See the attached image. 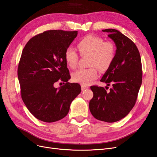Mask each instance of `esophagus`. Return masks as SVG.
<instances>
[{"label": "esophagus", "instance_id": "esophagus-1", "mask_svg": "<svg viewBox=\"0 0 157 157\" xmlns=\"http://www.w3.org/2000/svg\"><path fill=\"white\" fill-rule=\"evenodd\" d=\"M87 89H89V87H87V86H85V85H82V90H84Z\"/></svg>", "mask_w": 157, "mask_h": 157}]
</instances>
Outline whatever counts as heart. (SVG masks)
<instances>
[{"label": "heart", "mask_w": 157, "mask_h": 157, "mask_svg": "<svg viewBox=\"0 0 157 157\" xmlns=\"http://www.w3.org/2000/svg\"><path fill=\"white\" fill-rule=\"evenodd\" d=\"M77 48L82 56L88 55V68L79 69L72 74L74 82L83 85H88L98 76V70H107L113 62L116 48L111 41L95 35L90 34L79 40ZM65 61L70 68H75L78 63V55L72 48L67 49L64 53Z\"/></svg>", "instance_id": "heart-1"}]
</instances>
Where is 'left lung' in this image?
Instances as JSON below:
<instances>
[{
	"label": "left lung",
	"instance_id": "1",
	"mask_svg": "<svg viewBox=\"0 0 157 157\" xmlns=\"http://www.w3.org/2000/svg\"><path fill=\"white\" fill-rule=\"evenodd\" d=\"M102 31L108 33L117 48L113 62L100 79L112 87L107 91L91 86L93 97L89 109L97 119L113 123L124 118L134 106L142 82V67L140 52L132 40L113 29Z\"/></svg>",
	"mask_w": 157,
	"mask_h": 157
}]
</instances>
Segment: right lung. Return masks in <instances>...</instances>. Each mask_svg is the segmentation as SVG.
<instances>
[{
	"mask_svg": "<svg viewBox=\"0 0 157 157\" xmlns=\"http://www.w3.org/2000/svg\"><path fill=\"white\" fill-rule=\"evenodd\" d=\"M78 31L52 30L29 40L21 53L17 76L24 104L35 117L46 123L62 119L70 105L81 93L77 83L70 79L64 53ZM58 80L65 84L55 88Z\"/></svg>",
	"mask_w": 157,
	"mask_h": 157,
	"instance_id": "right-lung-1",
	"label": "right lung"
}]
</instances>
